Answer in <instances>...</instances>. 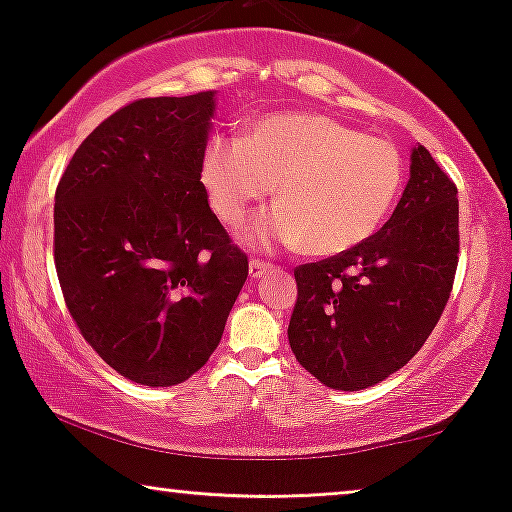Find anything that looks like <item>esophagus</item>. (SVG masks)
Listing matches in <instances>:
<instances>
[{"label":"esophagus","instance_id":"1","mask_svg":"<svg viewBox=\"0 0 512 512\" xmlns=\"http://www.w3.org/2000/svg\"><path fill=\"white\" fill-rule=\"evenodd\" d=\"M268 270H272L270 261H263V258H251V261H249V275L254 279L263 277Z\"/></svg>","mask_w":512,"mask_h":512}]
</instances>
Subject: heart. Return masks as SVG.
Returning a JSON list of instances; mask_svg holds the SVG:
<instances>
[{
	"instance_id": "heart-1",
	"label": "heart",
	"mask_w": 512,
	"mask_h": 512,
	"mask_svg": "<svg viewBox=\"0 0 512 512\" xmlns=\"http://www.w3.org/2000/svg\"><path fill=\"white\" fill-rule=\"evenodd\" d=\"M202 186L216 216L237 226L277 184L279 205L244 223L256 249L300 247L340 254L366 242L401 193L405 163L387 139L321 114H275L247 125L244 139L212 135Z\"/></svg>"
}]
</instances>
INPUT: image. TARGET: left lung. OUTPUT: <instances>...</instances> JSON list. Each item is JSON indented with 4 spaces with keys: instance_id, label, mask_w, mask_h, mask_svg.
Returning <instances> with one entry per match:
<instances>
[{
    "instance_id": "1",
    "label": "left lung",
    "mask_w": 512,
    "mask_h": 512,
    "mask_svg": "<svg viewBox=\"0 0 512 512\" xmlns=\"http://www.w3.org/2000/svg\"><path fill=\"white\" fill-rule=\"evenodd\" d=\"M457 263V186L419 144L391 219L366 242L293 270L289 342L298 363L331 389L382 382L436 328Z\"/></svg>"
}]
</instances>
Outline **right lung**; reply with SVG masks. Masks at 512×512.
<instances>
[{"label":"right lung","mask_w":512,"mask_h":512,"mask_svg":"<svg viewBox=\"0 0 512 512\" xmlns=\"http://www.w3.org/2000/svg\"><path fill=\"white\" fill-rule=\"evenodd\" d=\"M214 93L144 97L83 139L55 191L65 305L116 373L172 387L209 361L249 258L200 181Z\"/></svg>","instance_id":"add662e5"}]
</instances>
